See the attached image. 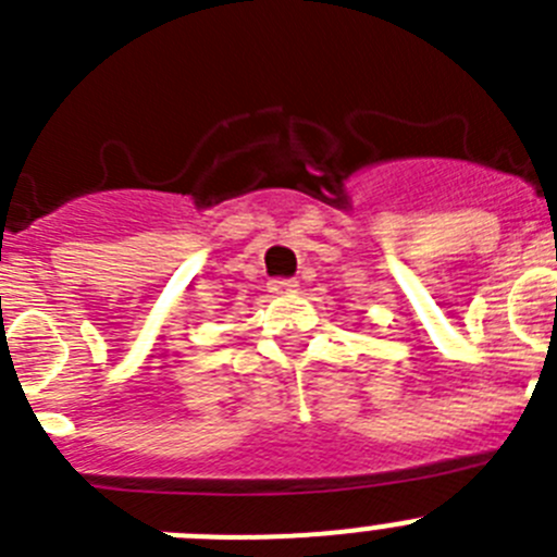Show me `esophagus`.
Masks as SVG:
<instances>
[{
	"instance_id": "esophagus-1",
	"label": "esophagus",
	"mask_w": 557,
	"mask_h": 557,
	"mask_svg": "<svg viewBox=\"0 0 557 557\" xmlns=\"http://www.w3.org/2000/svg\"><path fill=\"white\" fill-rule=\"evenodd\" d=\"M268 289L273 295H293L298 293V282H295V278H273V282L268 284Z\"/></svg>"
}]
</instances>
